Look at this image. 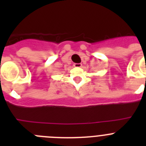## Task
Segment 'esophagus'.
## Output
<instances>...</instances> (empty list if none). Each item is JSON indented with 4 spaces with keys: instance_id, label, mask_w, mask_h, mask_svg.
<instances>
[{
    "instance_id": "1",
    "label": "esophagus",
    "mask_w": 146,
    "mask_h": 146,
    "mask_svg": "<svg viewBox=\"0 0 146 146\" xmlns=\"http://www.w3.org/2000/svg\"><path fill=\"white\" fill-rule=\"evenodd\" d=\"M74 67H77V68H79V67L82 66V64H74Z\"/></svg>"
}]
</instances>
